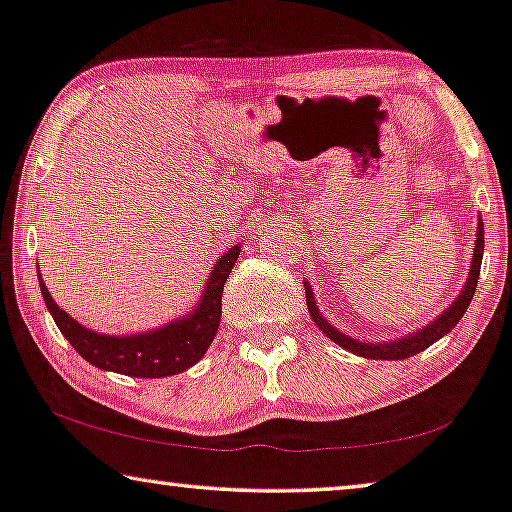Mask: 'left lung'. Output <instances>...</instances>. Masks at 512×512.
<instances>
[{
	"instance_id": "obj_1",
	"label": "left lung",
	"mask_w": 512,
	"mask_h": 512,
	"mask_svg": "<svg viewBox=\"0 0 512 512\" xmlns=\"http://www.w3.org/2000/svg\"><path fill=\"white\" fill-rule=\"evenodd\" d=\"M485 230L483 223H478V239L474 246V259H471V269H469V280L464 285L462 294L451 303V308L446 312H441V317L434 319L432 324H427L425 329L416 331L414 335H407L402 340H393V342H384V345H372V342H358L352 340L349 335H342L338 329L326 322V319L319 315V310L315 308V299H312V292L305 282V303H308L310 317L315 319V324L322 329L329 338L335 342V345L345 347L347 352H354L363 358H377V361H400V358H409L421 354L423 349H427L432 342H437L439 338H444L448 331L455 329V324L460 322L464 312H467L471 299H474L476 285H478V276H480V262H483V248H485Z\"/></svg>"
}]
</instances>
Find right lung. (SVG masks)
Segmentation results:
<instances>
[{"mask_svg": "<svg viewBox=\"0 0 512 512\" xmlns=\"http://www.w3.org/2000/svg\"><path fill=\"white\" fill-rule=\"evenodd\" d=\"M239 250L241 246L230 248L213 266L207 289H204L202 301L197 303L193 315L142 335H121L117 338V335L89 331L59 308L48 287L43 285L41 276H38V285H41L43 301L48 305L59 331L85 361L101 370H112L128 377H170L200 361L216 338L220 312H223V287L225 280L230 278Z\"/></svg>", "mask_w": 512, "mask_h": 512, "instance_id": "1", "label": "right lung"}]
</instances>
